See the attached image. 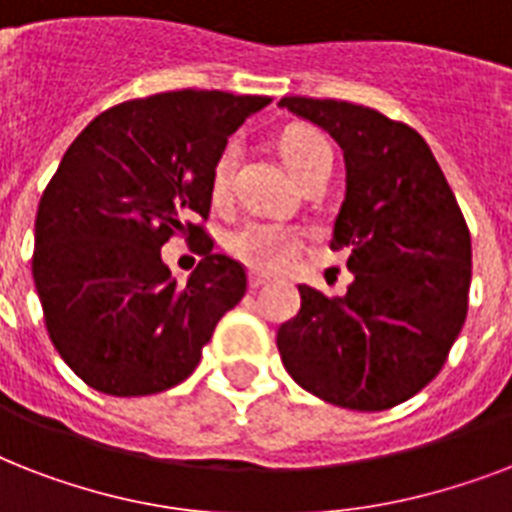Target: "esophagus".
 Masks as SVG:
<instances>
[{
	"label": "esophagus",
	"mask_w": 512,
	"mask_h": 512,
	"mask_svg": "<svg viewBox=\"0 0 512 512\" xmlns=\"http://www.w3.org/2000/svg\"><path fill=\"white\" fill-rule=\"evenodd\" d=\"M265 284H268L265 276H260V273H249V289H252V292H255V289H263Z\"/></svg>",
	"instance_id": "esophagus-1"
}]
</instances>
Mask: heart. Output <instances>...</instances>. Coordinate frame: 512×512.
Masks as SVG:
<instances>
[{
    "label": "heart",
    "instance_id": "1",
    "mask_svg": "<svg viewBox=\"0 0 512 512\" xmlns=\"http://www.w3.org/2000/svg\"><path fill=\"white\" fill-rule=\"evenodd\" d=\"M281 156L292 170V175L303 183L311 175L321 170H332V148L324 140V135L311 127H292L281 138ZM239 159L236 143H225L223 151L217 154L212 164V177H209V191L217 201L225 199L228 185H231L233 164ZM303 233L297 228L281 223H263L252 220L228 236V249L233 257H239L241 263L263 273L287 271L303 252Z\"/></svg>",
    "mask_w": 512,
    "mask_h": 512
}]
</instances>
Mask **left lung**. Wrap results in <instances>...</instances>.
Returning a JSON list of instances; mask_svg holds the SVG:
<instances>
[{"mask_svg":"<svg viewBox=\"0 0 512 512\" xmlns=\"http://www.w3.org/2000/svg\"><path fill=\"white\" fill-rule=\"evenodd\" d=\"M327 130L345 159L329 247L348 252V292L300 287L276 345L292 380L327 404L382 412L420 393L468 316L470 231L436 156L409 124L345 100L281 98Z\"/></svg>","mask_w":512,"mask_h":512,"instance_id":"1","label":"left lung"}]
</instances>
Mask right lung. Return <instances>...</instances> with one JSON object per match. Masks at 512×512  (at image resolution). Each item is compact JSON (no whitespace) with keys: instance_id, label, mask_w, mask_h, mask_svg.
Returning <instances> with one entry per match:
<instances>
[{"instance_id":"add662e5","label":"right lung","mask_w":512,"mask_h":512,"mask_svg":"<svg viewBox=\"0 0 512 512\" xmlns=\"http://www.w3.org/2000/svg\"><path fill=\"white\" fill-rule=\"evenodd\" d=\"M271 103L220 90L159 92L95 116L68 146L36 209L34 273L60 358L108 396H151L191 377L217 321L247 292L244 265L212 255L196 217L228 135ZM204 240L185 285L161 247Z\"/></svg>"}]
</instances>
